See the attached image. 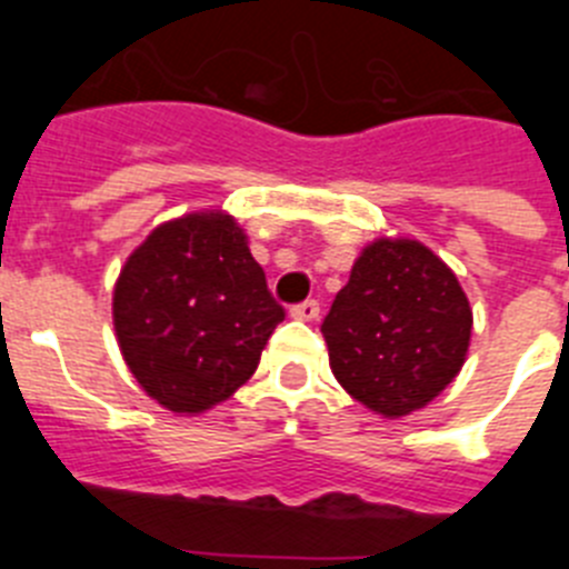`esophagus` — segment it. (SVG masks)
<instances>
[{
    "instance_id": "34e87169",
    "label": "esophagus",
    "mask_w": 569,
    "mask_h": 569,
    "mask_svg": "<svg viewBox=\"0 0 569 569\" xmlns=\"http://www.w3.org/2000/svg\"><path fill=\"white\" fill-rule=\"evenodd\" d=\"M290 316H293V319H301V321H313L316 316H319V301L316 299L299 301V305H293V308H290Z\"/></svg>"
}]
</instances>
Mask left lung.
I'll return each instance as SVG.
<instances>
[{
	"mask_svg": "<svg viewBox=\"0 0 569 569\" xmlns=\"http://www.w3.org/2000/svg\"><path fill=\"white\" fill-rule=\"evenodd\" d=\"M470 328V301L433 250L413 239H379L336 293L321 336L347 393L396 419L456 379Z\"/></svg>",
	"mask_w": 569,
	"mask_h": 569,
	"instance_id": "left-lung-1",
	"label": "left lung"
}]
</instances>
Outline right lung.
<instances>
[{"label": "right lung", "mask_w": 569, "mask_h": 569, "mask_svg": "<svg viewBox=\"0 0 569 569\" xmlns=\"http://www.w3.org/2000/svg\"><path fill=\"white\" fill-rule=\"evenodd\" d=\"M284 308L224 213H190L136 248L113 290L130 373L173 413H202L253 376Z\"/></svg>", "instance_id": "1"}]
</instances>
